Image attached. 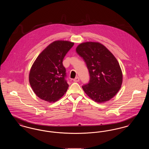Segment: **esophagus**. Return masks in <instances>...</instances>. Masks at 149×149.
<instances>
[{"label": "esophagus", "instance_id": "esophagus-1", "mask_svg": "<svg viewBox=\"0 0 149 149\" xmlns=\"http://www.w3.org/2000/svg\"><path fill=\"white\" fill-rule=\"evenodd\" d=\"M73 80H74V81H75V82H78V81H79L80 79H79V77H77V78H75Z\"/></svg>", "mask_w": 149, "mask_h": 149}]
</instances>
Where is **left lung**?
Wrapping results in <instances>:
<instances>
[{"label":"left lung","mask_w":149,"mask_h":149,"mask_svg":"<svg viewBox=\"0 0 149 149\" xmlns=\"http://www.w3.org/2000/svg\"><path fill=\"white\" fill-rule=\"evenodd\" d=\"M76 51L84 59L90 75L89 83L82 86L84 92L98 103L112 98L122 83V70L116 57L99 42L82 43Z\"/></svg>","instance_id":"1"}]
</instances>
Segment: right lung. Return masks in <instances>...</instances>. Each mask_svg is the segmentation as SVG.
<instances>
[{"label": "right lung", "mask_w": 149, "mask_h": 149, "mask_svg": "<svg viewBox=\"0 0 149 149\" xmlns=\"http://www.w3.org/2000/svg\"><path fill=\"white\" fill-rule=\"evenodd\" d=\"M74 43L56 41L38 56L29 74V84L40 99L54 102L66 92L69 85L63 61Z\"/></svg>", "instance_id": "1"}]
</instances>
